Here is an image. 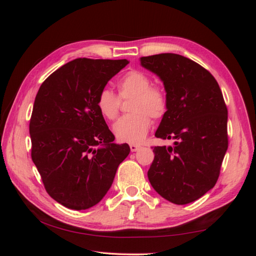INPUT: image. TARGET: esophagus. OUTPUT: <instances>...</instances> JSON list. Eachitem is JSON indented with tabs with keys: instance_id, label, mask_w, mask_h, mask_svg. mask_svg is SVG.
<instances>
[{
	"instance_id": "1",
	"label": "esophagus",
	"mask_w": 256,
	"mask_h": 256,
	"mask_svg": "<svg viewBox=\"0 0 256 256\" xmlns=\"http://www.w3.org/2000/svg\"><path fill=\"white\" fill-rule=\"evenodd\" d=\"M138 148H140V145L130 144V150H131V152H136Z\"/></svg>"
}]
</instances>
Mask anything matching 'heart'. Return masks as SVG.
I'll return each mask as SVG.
<instances>
[{
	"mask_svg": "<svg viewBox=\"0 0 256 256\" xmlns=\"http://www.w3.org/2000/svg\"><path fill=\"white\" fill-rule=\"evenodd\" d=\"M118 96L108 88L99 92L97 106L106 118L113 120L118 118L120 99L132 97L129 111L115 122L114 134L120 142L140 143L144 140L152 125L149 116L154 120L164 118L168 110L166 90L158 84H152L150 76L141 70H130L118 82Z\"/></svg>",
	"mask_w": 256,
	"mask_h": 256,
	"instance_id": "1",
	"label": "heart"
}]
</instances>
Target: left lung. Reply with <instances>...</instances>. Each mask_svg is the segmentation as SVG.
<instances>
[{
    "label": "left lung",
    "mask_w": 256,
    "mask_h": 256,
    "mask_svg": "<svg viewBox=\"0 0 256 256\" xmlns=\"http://www.w3.org/2000/svg\"><path fill=\"white\" fill-rule=\"evenodd\" d=\"M141 65L164 82L168 110L154 136L174 140L154 146L147 172L152 188L168 202H194L214 188L228 150V108L214 76L180 54L143 56Z\"/></svg>",
    "instance_id": "1"
}]
</instances>
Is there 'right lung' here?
Instances as JSON below:
<instances>
[{
  "mask_svg": "<svg viewBox=\"0 0 256 256\" xmlns=\"http://www.w3.org/2000/svg\"><path fill=\"white\" fill-rule=\"evenodd\" d=\"M127 60L76 58L60 67L38 90L30 120L32 160L48 194L83 210L109 191L128 144L114 134L97 106L99 92Z\"/></svg>",
  "mask_w": 256,
  "mask_h": 256,
  "instance_id": "obj_1",
  "label": "right lung"
}]
</instances>
